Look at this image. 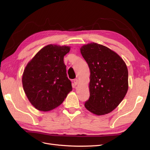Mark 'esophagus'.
I'll list each match as a JSON object with an SVG mask.
<instances>
[{
	"label": "esophagus",
	"instance_id": "esophagus-1",
	"mask_svg": "<svg viewBox=\"0 0 150 150\" xmlns=\"http://www.w3.org/2000/svg\"><path fill=\"white\" fill-rule=\"evenodd\" d=\"M74 84L76 86V85H78V83H79V81H78V79H74Z\"/></svg>",
	"mask_w": 150,
	"mask_h": 150
}]
</instances>
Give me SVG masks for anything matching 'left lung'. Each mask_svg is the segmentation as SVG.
Instances as JSON below:
<instances>
[{
  "label": "left lung",
  "mask_w": 150,
  "mask_h": 150,
  "mask_svg": "<svg viewBox=\"0 0 150 150\" xmlns=\"http://www.w3.org/2000/svg\"><path fill=\"white\" fill-rule=\"evenodd\" d=\"M90 70V96L85 108L93 114H108L119 105L128 89V71L123 59L103 45L91 42L80 48Z\"/></svg>",
  "instance_id": "8db88e82"
}]
</instances>
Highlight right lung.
I'll use <instances>...</instances> for the list:
<instances>
[{"mask_svg": "<svg viewBox=\"0 0 150 150\" xmlns=\"http://www.w3.org/2000/svg\"><path fill=\"white\" fill-rule=\"evenodd\" d=\"M70 46L49 44L28 63L22 74L27 98L35 109L49 111L60 106L72 88L67 78L64 57Z\"/></svg>", "mask_w": 150, "mask_h": 150, "instance_id": "add662e5", "label": "right lung"}]
</instances>
